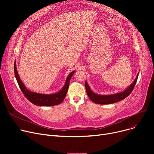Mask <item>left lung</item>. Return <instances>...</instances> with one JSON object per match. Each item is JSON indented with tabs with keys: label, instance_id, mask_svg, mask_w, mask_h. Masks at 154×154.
Masks as SVG:
<instances>
[{
	"label": "left lung",
	"instance_id": "8db88e82",
	"mask_svg": "<svg viewBox=\"0 0 154 154\" xmlns=\"http://www.w3.org/2000/svg\"><path fill=\"white\" fill-rule=\"evenodd\" d=\"M138 76H139V73L138 74H137L135 79L134 80V81L124 91L117 93V94H110V95H99L94 92L91 90V88H90L89 85H88L87 82L85 80V87L86 92L88 96V97L90 98V99L93 102L95 103H97V104L114 103L125 99L127 96L130 95V94L132 92L135 87L137 79H138Z\"/></svg>",
	"mask_w": 154,
	"mask_h": 154
}]
</instances>
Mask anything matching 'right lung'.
<instances>
[{
  "instance_id": "add662e5",
  "label": "right lung",
  "mask_w": 154,
  "mask_h": 154,
  "mask_svg": "<svg viewBox=\"0 0 154 154\" xmlns=\"http://www.w3.org/2000/svg\"><path fill=\"white\" fill-rule=\"evenodd\" d=\"M14 72L15 78L17 79L20 88L23 95L30 102L38 106H54L62 103L65 97H66V95L68 91L70 79L75 71H72L68 75L66 80V83L59 91L51 94H40L29 91L22 82L19 75L17 67H16L15 60L14 62Z\"/></svg>"
}]
</instances>
